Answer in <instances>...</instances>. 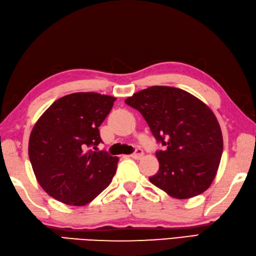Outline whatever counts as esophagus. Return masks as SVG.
<instances>
[{
  "label": "esophagus",
  "mask_w": 256,
  "mask_h": 256,
  "mask_svg": "<svg viewBox=\"0 0 256 256\" xmlns=\"http://www.w3.org/2000/svg\"><path fill=\"white\" fill-rule=\"evenodd\" d=\"M131 156L133 158V159H141V158L143 156V150L142 148H136V151H134Z\"/></svg>",
  "instance_id": "1"
}]
</instances>
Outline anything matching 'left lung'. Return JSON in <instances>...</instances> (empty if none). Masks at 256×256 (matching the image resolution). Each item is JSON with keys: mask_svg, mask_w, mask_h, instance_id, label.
Listing matches in <instances>:
<instances>
[{"mask_svg": "<svg viewBox=\"0 0 256 256\" xmlns=\"http://www.w3.org/2000/svg\"><path fill=\"white\" fill-rule=\"evenodd\" d=\"M125 103L138 110L164 150H158L159 171L148 178L169 196L188 199L212 184L222 153L216 116L202 100L180 88L152 86Z\"/></svg>", "mask_w": 256, "mask_h": 256, "instance_id": "1", "label": "left lung"}]
</instances>
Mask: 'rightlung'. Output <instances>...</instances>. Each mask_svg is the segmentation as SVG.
<instances>
[{"label":"right lung","mask_w":256,"mask_h":256,"mask_svg":"<svg viewBox=\"0 0 256 256\" xmlns=\"http://www.w3.org/2000/svg\"><path fill=\"white\" fill-rule=\"evenodd\" d=\"M115 97L74 92L54 102L32 128L29 159L42 189L67 205L90 204L110 184L118 158L95 151Z\"/></svg>","instance_id":"add662e5"}]
</instances>
